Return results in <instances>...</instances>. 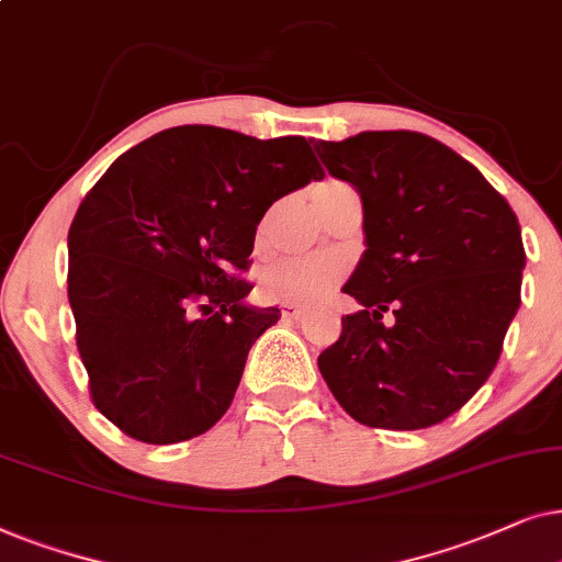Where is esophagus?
I'll return each instance as SVG.
<instances>
[{"label":"esophagus","instance_id":"obj_1","mask_svg":"<svg viewBox=\"0 0 562 562\" xmlns=\"http://www.w3.org/2000/svg\"><path fill=\"white\" fill-rule=\"evenodd\" d=\"M301 316H305V308H301V305H293V303L282 305V318H288V321H297Z\"/></svg>","mask_w":562,"mask_h":562}]
</instances>
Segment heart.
<instances>
[{"instance_id": "b5f03b06", "label": "heart", "mask_w": 562, "mask_h": 562, "mask_svg": "<svg viewBox=\"0 0 562 562\" xmlns=\"http://www.w3.org/2000/svg\"><path fill=\"white\" fill-rule=\"evenodd\" d=\"M334 182L321 184L331 187ZM316 187V190H321ZM341 259L336 257H280L259 272V290L261 295L277 303H293V305H308L331 293V290L344 280Z\"/></svg>"}]
</instances>
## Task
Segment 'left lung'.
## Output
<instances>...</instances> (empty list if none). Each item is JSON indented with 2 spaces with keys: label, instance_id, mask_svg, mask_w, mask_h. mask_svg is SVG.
Wrapping results in <instances>:
<instances>
[{
  "label": "left lung",
  "instance_id": "1",
  "mask_svg": "<svg viewBox=\"0 0 562 562\" xmlns=\"http://www.w3.org/2000/svg\"><path fill=\"white\" fill-rule=\"evenodd\" d=\"M316 154L357 187L368 244L344 285L362 311L341 318L321 375L372 429L445 422L488 380L521 303L519 221L473 164L424 133L364 131L318 140Z\"/></svg>",
  "mask_w": 562,
  "mask_h": 562
}]
</instances>
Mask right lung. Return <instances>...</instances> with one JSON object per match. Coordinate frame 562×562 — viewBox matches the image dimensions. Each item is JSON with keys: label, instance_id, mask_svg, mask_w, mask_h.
I'll list each match as a JSON object with an SVG mask.
<instances>
[{"label": "right lung", "instance_id": "add662e5", "mask_svg": "<svg viewBox=\"0 0 562 562\" xmlns=\"http://www.w3.org/2000/svg\"><path fill=\"white\" fill-rule=\"evenodd\" d=\"M311 179L324 169L303 136L179 125L85 194L66 282L89 395L120 431L175 445L226 414L251 344L280 318L244 305L257 226Z\"/></svg>", "mask_w": 562, "mask_h": 562}]
</instances>
